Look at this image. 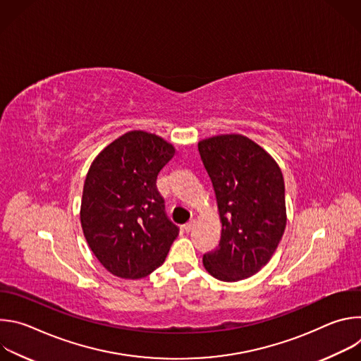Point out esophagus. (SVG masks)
<instances>
[{"mask_svg": "<svg viewBox=\"0 0 361 361\" xmlns=\"http://www.w3.org/2000/svg\"><path fill=\"white\" fill-rule=\"evenodd\" d=\"M194 226H195V220L192 219V220H190L187 224H184V230H185L187 233H190V231L194 228Z\"/></svg>", "mask_w": 361, "mask_h": 361, "instance_id": "1", "label": "esophagus"}]
</instances>
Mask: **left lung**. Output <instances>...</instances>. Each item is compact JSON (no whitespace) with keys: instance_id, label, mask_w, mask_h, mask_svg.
Wrapping results in <instances>:
<instances>
[{"instance_id":"left-lung-1","label":"left lung","mask_w":361,"mask_h":361,"mask_svg":"<svg viewBox=\"0 0 361 361\" xmlns=\"http://www.w3.org/2000/svg\"><path fill=\"white\" fill-rule=\"evenodd\" d=\"M217 198L221 238L202 263L213 277L238 281L260 271L274 254L287 223L284 178L270 154L241 134L198 142Z\"/></svg>"}]
</instances>
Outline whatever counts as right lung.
<instances>
[{
    "mask_svg": "<svg viewBox=\"0 0 361 361\" xmlns=\"http://www.w3.org/2000/svg\"><path fill=\"white\" fill-rule=\"evenodd\" d=\"M174 152L156 134L128 131L102 149L87 173L80 212L84 237L117 277L152 273L178 235L156 184Z\"/></svg>",
    "mask_w": 361,
    "mask_h": 361,
    "instance_id": "right-lung-1",
    "label": "right lung"
}]
</instances>
